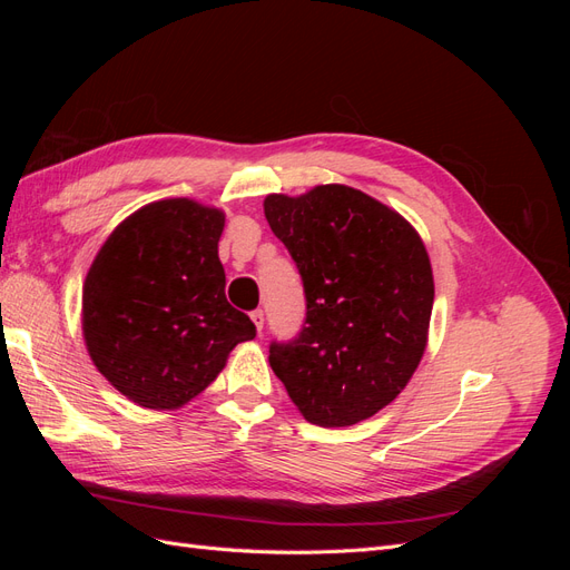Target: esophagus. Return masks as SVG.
Listing matches in <instances>:
<instances>
[{
    "mask_svg": "<svg viewBox=\"0 0 570 570\" xmlns=\"http://www.w3.org/2000/svg\"><path fill=\"white\" fill-rule=\"evenodd\" d=\"M249 316H252V321H254V325H256V331L262 333V331H264V312H262V308H254V312H252Z\"/></svg>",
    "mask_w": 570,
    "mask_h": 570,
    "instance_id": "34e87169",
    "label": "esophagus"
}]
</instances>
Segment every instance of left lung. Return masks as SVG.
Returning a JSON list of instances; mask_svg holds the SVG:
<instances>
[{
    "instance_id": "obj_1",
    "label": "left lung",
    "mask_w": 570,
    "mask_h": 570,
    "mask_svg": "<svg viewBox=\"0 0 570 570\" xmlns=\"http://www.w3.org/2000/svg\"><path fill=\"white\" fill-rule=\"evenodd\" d=\"M264 214L306 299L302 331L271 342L273 373L308 423L371 419L404 390L425 350L435 285L419 233L347 185L268 195Z\"/></svg>"
}]
</instances>
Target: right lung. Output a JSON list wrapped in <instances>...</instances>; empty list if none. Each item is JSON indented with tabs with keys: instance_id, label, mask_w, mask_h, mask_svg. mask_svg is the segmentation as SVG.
<instances>
[{
	"instance_id": "right-lung-1",
	"label": "right lung",
	"mask_w": 570,
	"mask_h": 570,
	"mask_svg": "<svg viewBox=\"0 0 570 570\" xmlns=\"http://www.w3.org/2000/svg\"><path fill=\"white\" fill-rule=\"evenodd\" d=\"M223 214L189 199L135 212L82 287V333L99 373L147 409H176L226 366L256 325L226 299Z\"/></svg>"
}]
</instances>
